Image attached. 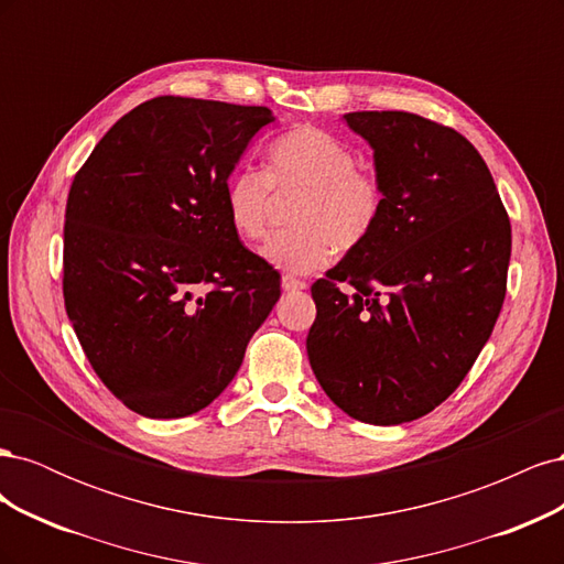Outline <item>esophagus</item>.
<instances>
[{"label": "esophagus", "instance_id": "34e87169", "mask_svg": "<svg viewBox=\"0 0 564 564\" xmlns=\"http://www.w3.org/2000/svg\"><path fill=\"white\" fill-rule=\"evenodd\" d=\"M308 284H305L303 280H296V278H292V275H284L282 278V289L284 292H301V289H305Z\"/></svg>", "mask_w": 564, "mask_h": 564}]
</instances>
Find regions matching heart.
Returning <instances> with one entry per match:
<instances>
[{"label":"heart","mask_w":564,"mask_h":564,"mask_svg":"<svg viewBox=\"0 0 564 564\" xmlns=\"http://www.w3.org/2000/svg\"><path fill=\"white\" fill-rule=\"evenodd\" d=\"M270 187L303 191L294 230L270 235L261 259L289 275H311L329 265L334 251L360 247L386 207L381 178L357 166V152L334 133L301 124L268 148L265 174L251 166L232 172L224 187V212L232 232L259 240L270 209Z\"/></svg>","instance_id":"obj_1"}]
</instances>
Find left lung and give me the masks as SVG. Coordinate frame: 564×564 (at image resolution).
Wrapping results in <instances>:
<instances>
[{
  "instance_id": "left-lung-1",
  "label": "left lung",
  "mask_w": 564,
  "mask_h": 564,
  "mask_svg": "<svg viewBox=\"0 0 564 564\" xmlns=\"http://www.w3.org/2000/svg\"><path fill=\"white\" fill-rule=\"evenodd\" d=\"M344 122L373 150L386 207L367 240L313 284L305 348L338 409L398 425L445 402L485 348L506 296L510 220L458 131L400 110Z\"/></svg>"
}]
</instances>
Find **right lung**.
I'll use <instances>...</instances> for the list:
<instances>
[{"label":"right lung","instance_id":"obj_1","mask_svg":"<svg viewBox=\"0 0 564 564\" xmlns=\"http://www.w3.org/2000/svg\"><path fill=\"white\" fill-rule=\"evenodd\" d=\"M275 117L263 106L160 96L98 141L65 207L63 296L117 400L191 416L235 379L280 275L228 224L224 187Z\"/></svg>","mask_w":564,"mask_h":564}]
</instances>
